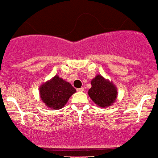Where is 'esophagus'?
Wrapping results in <instances>:
<instances>
[{"instance_id": "obj_1", "label": "esophagus", "mask_w": 158, "mask_h": 158, "mask_svg": "<svg viewBox=\"0 0 158 158\" xmlns=\"http://www.w3.org/2000/svg\"><path fill=\"white\" fill-rule=\"evenodd\" d=\"M77 90L78 92H83L84 90V87H81V88H77Z\"/></svg>"}]
</instances>
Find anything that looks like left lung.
Returning a JSON list of instances; mask_svg holds the SVG:
<instances>
[{
    "label": "left lung",
    "instance_id": "obj_1",
    "mask_svg": "<svg viewBox=\"0 0 158 158\" xmlns=\"http://www.w3.org/2000/svg\"><path fill=\"white\" fill-rule=\"evenodd\" d=\"M90 84L88 95L95 104L101 107H108L114 104L118 97V88L112 81L97 74Z\"/></svg>",
    "mask_w": 158,
    "mask_h": 158
}]
</instances>
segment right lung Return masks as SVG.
<instances>
[{"label": "right lung", "instance_id": "right-lung-1", "mask_svg": "<svg viewBox=\"0 0 158 158\" xmlns=\"http://www.w3.org/2000/svg\"><path fill=\"white\" fill-rule=\"evenodd\" d=\"M75 88L58 75L43 83L39 87L40 98L46 107L52 110H59L64 107Z\"/></svg>", "mask_w": 158, "mask_h": 158}]
</instances>
